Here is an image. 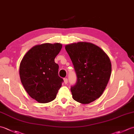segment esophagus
I'll use <instances>...</instances> for the list:
<instances>
[{
	"label": "esophagus",
	"mask_w": 134,
	"mask_h": 134,
	"mask_svg": "<svg viewBox=\"0 0 134 134\" xmlns=\"http://www.w3.org/2000/svg\"><path fill=\"white\" fill-rule=\"evenodd\" d=\"M64 82L65 84H67V82H68V79L67 78H64Z\"/></svg>",
	"instance_id": "esophagus-1"
}]
</instances>
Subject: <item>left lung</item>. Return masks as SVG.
<instances>
[{
    "label": "left lung",
    "instance_id": "1",
    "mask_svg": "<svg viewBox=\"0 0 134 134\" xmlns=\"http://www.w3.org/2000/svg\"><path fill=\"white\" fill-rule=\"evenodd\" d=\"M74 65L77 82L71 86L74 100L88 104L102 95L111 75L109 57L93 43L78 42L65 46Z\"/></svg>",
    "mask_w": 134,
    "mask_h": 134
}]
</instances>
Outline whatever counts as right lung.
Segmentation results:
<instances>
[{"instance_id":"add662e5","label":"right lung","mask_w":134,"mask_h":134,"mask_svg":"<svg viewBox=\"0 0 134 134\" xmlns=\"http://www.w3.org/2000/svg\"><path fill=\"white\" fill-rule=\"evenodd\" d=\"M62 44L43 43L29 50L20 65V77L24 88L31 98L45 103L56 98L63 80L58 74L54 59Z\"/></svg>"}]
</instances>
